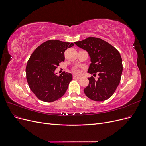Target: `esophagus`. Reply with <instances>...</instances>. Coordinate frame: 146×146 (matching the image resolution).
I'll list each match as a JSON object with an SVG mask.
<instances>
[{
    "instance_id": "1",
    "label": "esophagus",
    "mask_w": 146,
    "mask_h": 146,
    "mask_svg": "<svg viewBox=\"0 0 146 146\" xmlns=\"http://www.w3.org/2000/svg\"><path fill=\"white\" fill-rule=\"evenodd\" d=\"M81 77L80 76H73V78L74 79H76V78H80Z\"/></svg>"
}]
</instances>
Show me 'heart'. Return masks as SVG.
I'll list each match as a JSON object with an SVG mask.
<instances>
[{
    "mask_svg": "<svg viewBox=\"0 0 146 146\" xmlns=\"http://www.w3.org/2000/svg\"><path fill=\"white\" fill-rule=\"evenodd\" d=\"M74 72H76V73H78V72H79L78 70H74Z\"/></svg>",
    "mask_w": 146,
    "mask_h": 146,
    "instance_id": "b5f03b06",
    "label": "heart"
}]
</instances>
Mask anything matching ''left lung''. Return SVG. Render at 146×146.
<instances>
[{"label":"left lung","mask_w":146,"mask_h":146,"mask_svg":"<svg viewBox=\"0 0 146 146\" xmlns=\"http://www.w3.org/2000/svg\"><path fill=\"white\" fill-rule=\"evenodd\" d=\"M85 50L90 55L91 64L88 72L99 76L88 78L89 85L84 89L88 98L94 101L109 99L115 92L121 81L122 72V58L115 47L103 39L89 37L81 41L75 42Z\"/></svg>","instance_id":"1"}]
</instances>
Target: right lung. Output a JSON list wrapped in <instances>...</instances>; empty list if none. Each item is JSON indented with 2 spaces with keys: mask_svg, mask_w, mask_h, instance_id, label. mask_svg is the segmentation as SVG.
Instances as JSON below:
<instances>
[{
  "mask_svg": "<svg viewBox=\"0 0 146 146\" xmlns=\"http://www.w3.org/2000/svg\"><path fill=\"white\" fill-rule=\"evenodd\" d=\"M74 45L59 40H48L38 46L28 60L26 78L29 86L37 98L52 102L62 97L72 80L70 73L63 72L59 76L55 70L64 61V52Z\"/></svg>",
  "mask_w": 146,
  "mask_h": 146,
  "instance_id": "obj_1",
  "label": "right lung"
}]
</instances>
